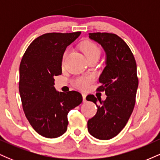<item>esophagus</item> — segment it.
Wrapping results in <instances>:
<instances>
[{"mask_svg":"<svg viewBox=\"0 0 160 160\" xmlns=\"http://www.w3.org/2000/svg\"><path fill=\"white\" fill-rule=\"evenodd\" d=\"M82 100H83V102H86V94H85V93H82Z\"/></svg>","mask_w":160,"mask_h":160,"instance_id":"obj_1","label":"esophagus"}]
</instances>
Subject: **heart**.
I'll return each mask as SVG.
<instances>
[{
	"label": "heart",
	"instance_id": "obj_1",
	"mask_svg": "<svg viewBox=\"0 0 160 160\" xmlns=\"http://www.w3.org/2000/svg\"><path fill=\"white\" fill-rule=\"evenodd\" d=\"M80 48H81L82 52L85 54L87 58L93 56H100V49L94 43L86 41L82 43L81 46H80ZM66 56H67V52H65V54H64V59H65ZM92 81V77H81V78H77L74 80V84L78 89L85 90V89L89 87Z\"/></svg>",
	"mask_w": 160,
	"mask_h": 160
}]
</instances>
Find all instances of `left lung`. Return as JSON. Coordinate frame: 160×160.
Masks as SVG:
<instances>
[{
	"label": "left lung",
	"instance_id": "1",
	"mask_svg": "<svg viewBox=\"0 0 160 160\" xmlns=\"http://www.w3.org/2000/svg\"><path fill=\"white\" fill-rule=\"evenodd\" d=\"M89 35L105 52L106 66L99 78L102 85L97 90L104 92L107 98H98V105L94 95L86 97L98 108L96 114L88 120V131L96 138L109 140L125 127L135 107L138 86L136 62L128 46L117 34L97 32Z\"/></svg>",
	"mask_w": 160,
	"mask_h": 160
}]
</instances>
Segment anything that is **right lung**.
Instances as JSON below:
<instances>
[{"mask_svg": "<svg viewBox=\"0 0 160 160\" xmlns=\"http://www.w3.org/2000/svg\"><path fill=\"white\" fill-rule=\"evenodd\" d=\"M81 32L47 33L28 46L19 66V89L23 111L39 135L56 138L68 128V113L82 102L77 91L55 89L54 77L62 74L63 54Z\"/></svg>", "mask_w": 160, "mask_h": 160, "instance_id": "right-lung-1", "label": "right lung"}]
</instances>
